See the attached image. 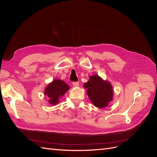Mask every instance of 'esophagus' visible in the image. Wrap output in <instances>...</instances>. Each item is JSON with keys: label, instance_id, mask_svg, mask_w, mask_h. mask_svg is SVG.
Returning a JSON list of instances; mask_svg holds the SVG:
<instances>
[{"label": "esophagus", "instance_id": "1", "mask_svg": "<svg viewBox=\"0 0 157 157\" xmlns=\"http://www.w3.org/2000/svg\"><path fill=\"white\" fill-rule=\"evenodd\" d=\"M73 86L75 87H78L79 86V83L78 82H73Z\"/></svg>", "mask_w": 157, "mask_h": 157}]
</instances>
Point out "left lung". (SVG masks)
Returning <instances> with one entry per match:
<instances>
[{"label": "left lung", "mask_w": 157, "mask_h": 157, "mask_svg": "<svg viewBox=\"0 0 157 157\" xmlns=\"http://www.w3.org/2000/svg\"><path fill=\"white\" fill-rule=\"evenodd\" d=\"M84 87L87 89L86 94L95 107L105 108L113 101L114 91L111 82L104 80L97 74L90 76Z\"/></svg>", "instance_id": "left-lung-1"}]
</instances>
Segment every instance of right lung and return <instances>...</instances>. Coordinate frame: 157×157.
<instances>
[{
  "label": "right lung",
  "mask_w": 157,
  "mask_h": 157,
  "mask_svg": "<svg viewBox=\"0 0 157 157\" xmlns=\"http://www.w3.org/2000/svg\"><path fill=\"white\" fill-rule=\"evenodd\" d=\"M69 86L63 80L58 78L54 79L53 81L47 85L44 89V94L48 98L47 101L50 105H56L58 104L59 99L70 89Z\"/></svg>",
  "instance_id": "1"
}]
</instances>
